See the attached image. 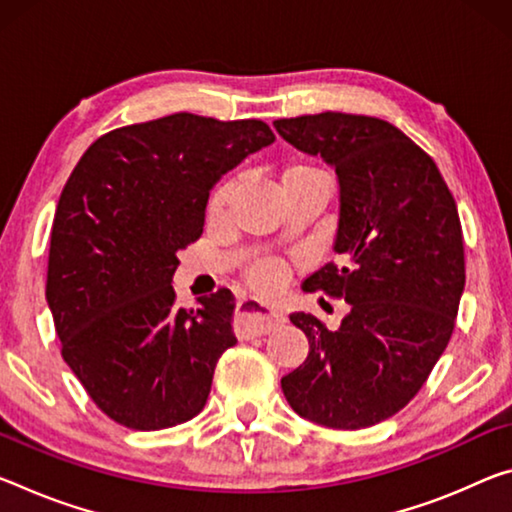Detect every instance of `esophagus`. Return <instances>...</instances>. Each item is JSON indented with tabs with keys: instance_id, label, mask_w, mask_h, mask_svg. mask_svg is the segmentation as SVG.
I'll list each match as a JSON object with an SVG mask.
<instances>
[{
	"instance_id": "obj_1",
	"label": "esophagus",
	"mask_w": 512,
	"mask_h": 512,
	"mask_svg": "<svg viewBox=\"0 0 512 512\" xmlns=\"http://www.w3.org/2000/svg\"><path fill=\"white\" fill-rule=\"evenodd\" d=\"M285 323V316L264 310L255 300H239L237 316H234V330L239 337H262L271 330L280 328Z\"/></svg>"
}]
</instances>
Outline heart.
<instances>
[{
    "label": "heart",
    "mask_w": 512,
    "mask_h": 512,
    "mask_svg": "<svg viewBox=\"0 0 512 512\" xmlns=\"http://www.w3.org/2000/svg\"><path fill=\"white\" fill-rule=\"evenodd\" d=\"M305 173H316V168L305 166V164L287 166L285 170H282L280 182H287V180H291V177H298V175H305ZM234 189H237V182H234V180L218 186V189L214 191L212 200H209V216H218L223 212L227 202H230L232 196H234ZM246 282H248L250 289L257 291V294L273 296V294H278L282 285L287 282V266L282 264L280 259H273V257L257 259V262L246 271Z\"/></svg>",
    "instance_id": "heart-1"
}]
</instances>
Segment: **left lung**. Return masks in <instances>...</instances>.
Returning <instances> with one entry per match:
<instances>
[{"instance_id": "left-lung-1", "label": "left lung", "mask_w": 512, "mask_h": 512, "mask_svg": "<svg viewBox=\"0 0 512 512\" xmlns=\"http://www.w3.org/2000/svg\"><path fill=\"white\" fill-rule=\"evenodd\" d=\"M273 125L335 168L342 262L303 289L351 305L337 330L312 314L289 316L310 353L282 378V392L314 424L376 426L415 399L456 328L465 289L456 200L435 161L387 120L326 111Z\"/></svg>"}]
</instances>
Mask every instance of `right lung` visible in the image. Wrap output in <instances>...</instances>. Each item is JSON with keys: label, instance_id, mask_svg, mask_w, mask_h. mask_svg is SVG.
Listing matches in <instances>:
<instances>
[{"label": "right lung", "instance_id": "right-lung-1", "mask_svg": "<svg viewBox=\"0 0 512 512\" xmlns=\"http://www.w3.org/2000/svg\"><path fill=\"white\" fill-rule=\"evenodd\" d=\"M273 141L262 120L184 111L107 132L70 173L45 296L63 360L116 424L161 431L205 408L216 362L237 344V303L218 289L177 310L170 280L200 239L209 189Z\"/></svg>", "mask_w": 512, "mask_h": 512}]
</instances>
